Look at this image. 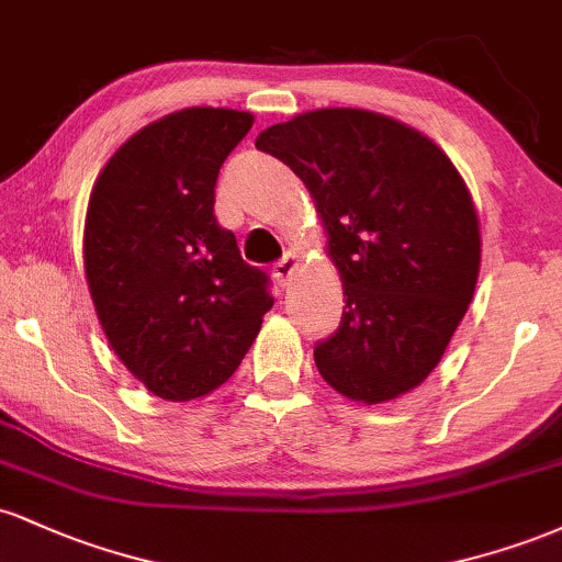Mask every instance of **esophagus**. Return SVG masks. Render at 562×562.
I'll return each mask as SVG.
<instances>
[{"instance_id":"34e87169","label":"esophagus","mask_w":562,"mask_h":562,"mask_svg":"<svg viewBox=\"0 0 562 562\" xmlns=\"http://www.w3.org/2000/svg\"><path fill=\"white\" fill-rule=\"evenodd\" d=\"M299 256H293V254H288L285 256V259H282V261H277L274 263V269H272V272H274V280L277 282H280V285L282 288H285L288 285V282L290 280H293V274H295V269H299Z\"/></svg>"}]
</instances>
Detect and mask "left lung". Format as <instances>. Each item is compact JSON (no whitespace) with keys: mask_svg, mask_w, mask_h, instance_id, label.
<instances>
[{"mask_svg":"<svg viewBox=\"0 0 562 562\" xmlns=\"http://www.w3.org/2000/svg\"><path fill=\"white\" fill-rule=\"evenodd\" d=\"M256 147L306 184L344 282L340 327L314 348L319 375L367 406L417 389L481 272V222L462 173L423 132L362 108L293 115Z\"/></svg>","mask_w":562,"mask_h":562,"instance_id":"obj_1","label":"left lung"}]
</instances>
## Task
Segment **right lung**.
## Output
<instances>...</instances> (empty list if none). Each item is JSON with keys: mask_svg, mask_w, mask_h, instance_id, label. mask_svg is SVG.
Masks as SVG:
<instances>
[{"mask_svg": "<svg viewBox=\"0 0 562 562\" xmlns=\"http://www.w3.org/2000/svg\"><path fill=\"white\" fill-rule=\"evenodd\" d=\"M254 126L229 108H184L132 134L102 166L83 222V274L115 357L166 402L227 383L274 299L218 227L222 164Z\"/></svg>", "mask_w": 562, "mask_h": 562, "instance_id": "1", "label": "right lung"}]
</instances>
